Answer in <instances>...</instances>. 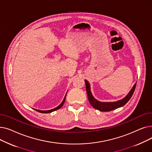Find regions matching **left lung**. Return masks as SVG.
Wrapping results in <instances>:
<instances>
[{
    "instance_id": "8db88e82",
    "label": "left lung",
    "mask_w": 152,
    "mask_h": 152,
    "mask_svg": "<svg viewBox=\"0 0 152 152\" xmlns=\"http://www.w3.org/2000/svg\"><path fill=\"white\" fill-rule=\"evenodd\" d=\"M85 83L87 97H88V99L91 105L93 107V108L101 111H110L124 106L132 96L133 93L135 89V86H136V83H135L132 87L131 90L128 93V94L121 100L113 102H102L95 99L93 97L92 92L91 91V86L87 80H85Z\"/></svg>"
}]
</instances>
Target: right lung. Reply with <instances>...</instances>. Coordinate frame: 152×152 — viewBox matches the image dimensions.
<instances>
[{"mask_svg": "<svg viewBox=\"0 0 152 152\" xmlns=\"http://www.w3.org/2000/svg\"><path fill=\"white\" fill-rule=\"evenodd\" d=\"M66 96V95H65V97H64V99H63V100L62 101V102L60 103V104L58 107H57L55 108H53V109L49 110H37V109H34V110H36V111H37L38 112L42 113H51V112H52V111H55V110H57L60 109V108L63 105V103H64V102H65V101Z\"/></svg>", "mask_w": 152, "mask_h": 152, "instance_id": "1", "label": "right lung"}]
</instances>
